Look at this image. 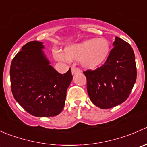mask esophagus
I'll return each mask as SVG.
<instances>
[{
    "label": "esophagus",
    "instance_id": "34e87169",
    "mask_svg": "<svg viewBox=\"0 0 147 147\" xmlns=\"http://www.w3.org/2000/svg\"><path fill=\"white\" fill-rule=\"evenodd\" d=\"M80 72H81L80 69H78V68H76V67L72 68V75H75V74L80 73Z\"/></svg>",
    "mask_w": 147,
    "mask_h": 147
}]
</instances>
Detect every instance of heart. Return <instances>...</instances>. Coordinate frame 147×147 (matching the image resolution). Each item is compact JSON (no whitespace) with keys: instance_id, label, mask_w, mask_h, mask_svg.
Listing matches in <instances>:
<instances>
[{"instance_id":"b5f03b06","label":"heart","mask_w":147,"mask_h":147,"mask_svg":"<svg viewBox=\"0 0 147 147\" xmlns=\"http://www.w3.org/2000/svg\"><path fill=\"white\" fill-rule=\"evenodd\" d=\"M110 53V44L106 39H88L78 43L65 47L64 53L55 50L54 57L61 62L69 59H80V63L85 69H93L100 66L107 59Z\"/></svg>"}]
</instances>
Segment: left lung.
Masks as SVG:
<instances>
[{
    "label": "left lung",
    "instance_id": "1",
    "mask_svg": "<svg viewBox=\"0 0 147 147\" xmlns=\"http://www.w3.org/2000/svg\"><path fill=\"white\" fill-rule=\"evenodd\" d=\"M113 46L103 65L95 70L84 72L90 99L102 109L124 102L136 80L135 55L131 45L116 36Z\"/></svg>",
    "mask_w": 147,
    "mask_h": 147
}]
</instances>
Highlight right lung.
Listing matches in <instances>:
<instances>
[{"label":"right lung","instance_id":"1","mask_svg":"<svg viewBox=\"0 0 147 147\" xmlns=\"http://www.w3.org/2000/svg\"><path fill=\"white\" fill-rule=\"evenodd\" d=\"M43 42L32 41L22 47L10 69L11 90L16 100L36 117L59 114L72 80L71 69L65 74L50 65Z\"/></svg>","mask_w":147,"mask_h":147}]
</instances>
